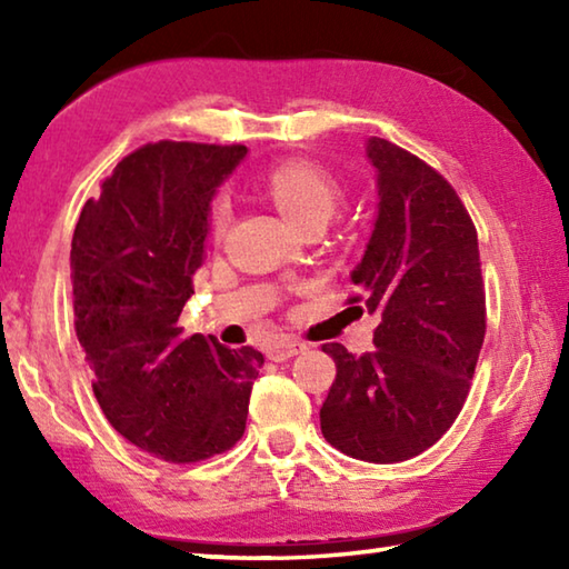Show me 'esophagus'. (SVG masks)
Wrapping results in <instances>:
<instances>
[{"mask_svg":"<svg viewBox=\"0 0 569 569\" xmlns=\"http://www.w3.org/2000/svg\"><path fill=\"white\" fill-rule=\"evenodd\" d=\"M303 351H306V343L303 341L278 339V341H273L271 346H268L266 356L271 361H286V359H291V356H298V353H303Z\"/></svg>","mask_w":569,"mask_h":569,"instance_id":"esophagus-1","label":"esophagus"}]
</instances>
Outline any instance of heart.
I'll return each mask as SVG.
<instances>
[{
  "label": "heart",
  "mask_w": 569,
  "mask_h": 569,
  "mask_svg": "<svg viewBox=\"0 0 569 569\" xmlns=\"http://www.w3.org/2000/svg\"><path fill=\"white\" fill-rule=\"evenodd\" d=\"M263 188L268 198L273 200L281 213L293 220L298 228H306L311 223H326L331 213L339 206L341 188L329 170L321 168L319 162L291 158L281 160L266 172ZM230 200L226 196H218L210 203V230L213 236H223L230 223Z\"/></svg>",
  "instance_id": "1"
}]
</instances>
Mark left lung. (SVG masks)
<instances>
[{"label": "left lung", "mask_w": 569, "mask_h": 569, "mask_svg": "<svg viewBox=\"0 0 569 569\" xmlns=\"http://www.w3.org/2000/svg\"><path fill=\"white\" fill-rule=\"evenodd\" d=\"M379 216L351 273L379 319L377 349L323 343L336 379L321 407L326 441L353 459L393 465L427 451L459 417L485 343L477 228L445 176L383 138L366 142ZM361 308V306H359Z\"/></svg>", "instance_id": "left-lung-1"}]
</instances>
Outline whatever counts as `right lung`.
<instances>
[{
  "instance_id": "obj_1",
  "label": "right lung",
  "mask_w": 569,
  "mask_h": 569,
  "mask_svg": "<svg viewBox=\"0 0 569 569\" xmlns=\"http://www.w3.org/2000/svg\"><path fill=\"white\" fill-rule=\"evenodd\" d=\"M246 146L148 142L118 162L72 236L74 331L92 391L120 435L192 465L243 437L263 353L182 336L178 319L203 266L213 192Z\"/></svg>"
}]
</instances>
